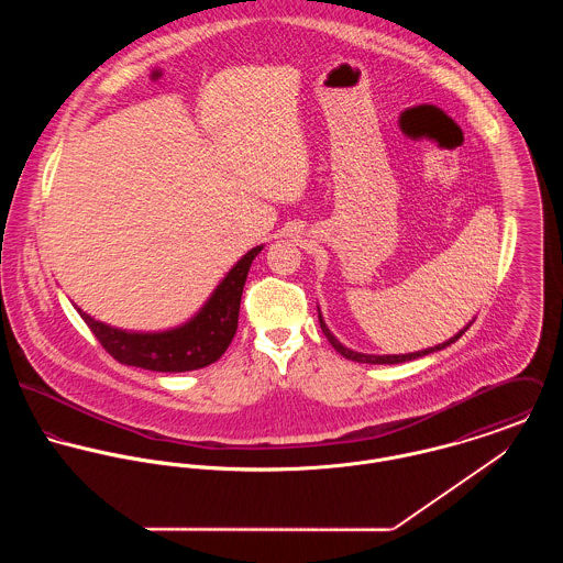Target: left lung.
Listing matches in <instances>:
<instances>
[{"label": "left lung", "mask_w": 563, "mask_h": 563, "mask_svg": "<svg viewBox=\"0 0 563 563\" xmlns=\"http://www.w3.org/2000/svg\"><path fill=\"white\" fill-rule=\"evenodd\" d=\"M473 321H475V319H473ZM473 321L468 322L464 329H460L453 338H449V340L442 342V344H435V346H429V349H422V351H416V353H405V355H371V353H357V351H353V349H346V346L329 331V327L322 321L321 310H319V322H321L322 333L327 335V340L331 342V346H333L342 357L353 360V362H362V364H401V362H409V360H416V357H424V355H429V353H433V351H442V349H446L449 344H453L457 338H462V333L473 324Z\"/></svg>", "instance_id": "obj_1"}]
</instances>
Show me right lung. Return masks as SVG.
Segmentation results:
<instances>
[{"label":"right lung","mask_w":563,"mask_h":563,"mask_svg":"<svg viewBox=\"0 0 563 563\" xmlns=\"http://www.w3.org/2000/svg\"><path fill=\"white\" fill-rule=\"evenodd\" d=\"M262 249L264 244H257L246 251L199 308V312L173 329L128 331L92 319L78 306L76 310L101 346L121 364L156 373L197 371L217 362L234 340L239 329L242 288L251 262Z\"/></svg>","instance_id":"obj_1"}]
</instances>
